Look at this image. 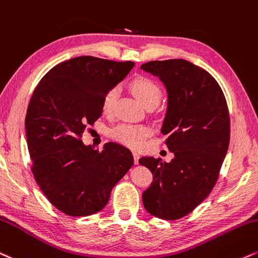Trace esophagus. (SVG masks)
<instances>
[{
    "mask_svg": "<svg viewBox=\"0 0 258 258\" xmlns=\"http://www.w3.org/2000/svg\"><path fill=\"white\" fill-rule=\"evenodd\" d=\"M133 159H135V163L137 164L138 160H139V154L136 153V151H133Z\"/></svg>",
    "mask_w": 258,
    "mask_h": 258,
    "instance_id": "34e87169",
    "label": "esophagus"
}]
</instances>
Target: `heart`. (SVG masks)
I'll use <instances>...</instances> for the list:
<instances>
[{
    "mask_svg": "<svg viewBox=\"0 0 258 258\" xmlns=\"http://www.w3.org/2000/svg\"><path fill=\"white\" fill-rule=\"evenodd\" d=\"M132 92L135 94L141 103L145 107L160 103L162 97V90L155 80L148 77H138L133 79L131 84ZM117 88H110L102 98V110L104 114H110L113 111L117 97ZM153 130L148 125H136V123H120L111 128L110 137L126 147L137 149L142 147L143 143L151 135Z\"/></svg>",
    "mask_w": 258,
    "mask_h": 258,
    "instance_id": "1",
    "label": "heart"
}]
</instances>
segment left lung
I'll return each instance as SVG.
<instances>
[{"instance_id":"left-lung-1","label":"left lung","mask_w":258,"mask_h":258,"mask_svg":"<svg viewBox=\"0 0 258 258\" xmlns=\"http://www.w3.org/2000/svg\"><path fill=\"white\" fill-rule=\"evenodd\" d=\"M141 68L159 77L168 92L161 132L174 154L169 163L139 159L154 175L143 204L156 218L178 220L200 206L218 181L231 135L227 102L212 74L186 60L150 61Z\"/></svg>"}]
</instances>
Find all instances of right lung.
Listing matches in <instances>:
<instances>
[{"mask_svg": "<svg viewBox=\"0 0 258 258\" xmlns=\"http://www.w3.org/2000/svg\"><path fill=\"white\" fill-rule=\"evenodd\" d=\"M135 62L94 56L52 67L36 86L25 117L36 182L56 209L88 216L107 206L110 192L133 166L128 149L109 142L94 150L82 142L88 125L102 115V98Z\"/></svg>", "mask_w": 258, "mask_h": 258, "instance_id": "add662e5", "label": "right lung"}]
</instances>
